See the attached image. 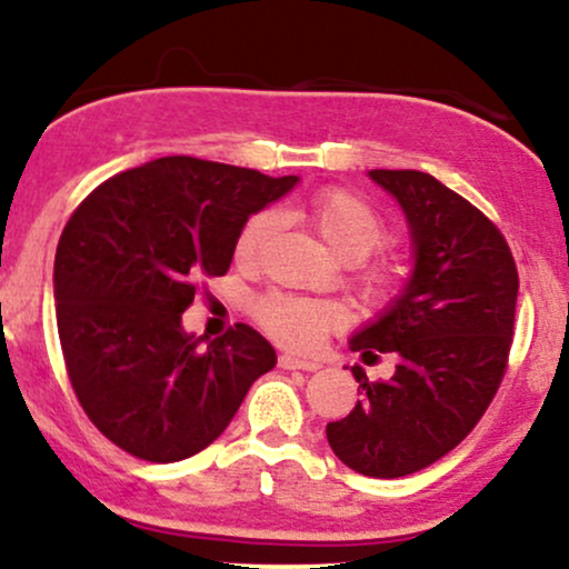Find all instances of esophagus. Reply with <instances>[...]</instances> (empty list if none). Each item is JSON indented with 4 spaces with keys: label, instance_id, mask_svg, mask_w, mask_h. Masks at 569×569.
<instances>
[{
    "label": "esophagus",
    "instance_id": "1",
    "mask_svg": "<svg viewBox=\"0 0 569 569\" xmlns=\"http://www.w3.org/2000/svg\"><path fill=\"white\" fill-rule=\"evenodd\" d=\"M279 367L282 370H303V372H317L319 365L317 359H300L296 353H279Z\"/></svg>",
    "mask_w": 569,
    "mask_h": 569
}]
</instances>
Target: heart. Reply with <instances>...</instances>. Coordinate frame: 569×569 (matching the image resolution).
Here are the masks:
<instances>
[{
	"mask_svg": "<svg viewBox=\"0 0 569 569\" xmlns=\"http://www.w3.org/2000/svg\"><path fill=\"white\" fill-rule=\"evenodd\" d=\"M303 216L311 220L319 237L349 263H359V260L376 256L378 250L393 242L389 223L376 207L365 197H359L357 191L340 189V186H330V189L313 193L303 207ZM277 226L279 216L273 210L252 212L233 239V263L239 269H252ZM357 284L365 292V298L376 300V303H386L399 290L397 277L383 266H367L357 273ZM252 311H256V319L266 332L290 346L319 343L327 332L336 330L346 319L340 303L287 296V292H269V296L258 298Z\"/></svg>",
	"mask_w": 569,
	"mask_h": 569,
	"instance_id": "obj_1",
	"label": "heart"
}]
</instances>
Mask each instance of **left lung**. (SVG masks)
<instances>
[{"instance_id":"1","label":"left lung","mask_w":569,"mask_h":569,"mask_svg":"<svg viewBox=\"0 0 569 569\" xmlns=\"http://www.w3.org/2000/svg\"><path fill=\"white\" fill-rule=\"evenodd\" d=\"M402 204L416 242L405 296L351 338L365 362L397 357L389 380L351 367L362 399L327 423L332 452L376 479L416 473L469 437L509 367L519 273L500 229L429 172L370 170Z\"/></svg>"}]
</instances>
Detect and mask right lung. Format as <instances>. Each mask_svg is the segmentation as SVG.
Here are the masks:
<instances>
[{"instance_id": "obj_1", "label": "right lung", "mask_w": 569, "mask_h": 569, "mask_svg": "<svg viewBox=\"0 0 569 569\" xmlns=\"http://www.w3.org/2000/svg\"><path fill=\"white\" fill-rule=\"evenodd\" d=\"M296 183L162 157L103 180L71 212L56 252L60 349L87 418L124 452L151 463L197 456L277 365L252 327L237 322L202 349L180 313L199 279L229 271L244 220Z\"/></svg>"}]
</instances>
